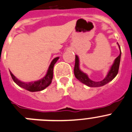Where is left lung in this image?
Listing matches in <instances>:
<instances>
[{
    "instance_id": "8db88e82",
    "label": "left lung",
    "mask_w": 132,
    "mask_h": 132,
    "mask_svg": "<svg viewBox=\"0 0 132 132\" xmlns=\"http://www.w3.org/2000/svg\"><path fill=\"white\" fill-rule=\"evenodd\" d=\"M119 49H120V55L114 60V63L112 64V66H110V68L108 72L107 75L106 77L104 78L101 81H94L90 79L88 77V75L84 72L80 68V60L78 55H76L75 58V66H74V72L76 78L78 80L81 82L82 83L84 84L85 85L88 86L89 87H100L104 86L105 84H108L110 81H112L114 78L116 76V75L118 73L119 66H120V58H121V49H120V45L118 43Z\"/></svg>"
}]
</instances>
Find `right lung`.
Segmentation results:
<instances>
[{"label": "right lung", "mask_w": 132, "mask_h": 132, "mask_svg": "<svg viewBox=\"0 0 132 132\" xmlns=\"http://www.w3.org/2000/svg\"><path fill=\"white\" fill-rule=\"evenodd\" d=\"M58 59H59V57L54 58L52 60V61L51 62V63H50V66H49L48 69L47 70L46 74L42 78L36 80V81L29 82H22L20 80H18L16 77H15L14 75L11 72V71H10V74H11V77H12L14 82L21 88H24V89L28 90V91L32 92L42 91V90H44L52 82V78H53L54 66L56 64V62L58 61Z\"/></svg>", "instance_id": "obj_1"}]
</instances>
